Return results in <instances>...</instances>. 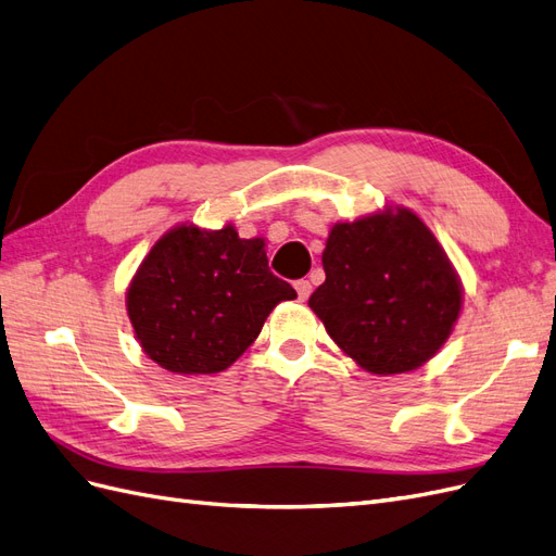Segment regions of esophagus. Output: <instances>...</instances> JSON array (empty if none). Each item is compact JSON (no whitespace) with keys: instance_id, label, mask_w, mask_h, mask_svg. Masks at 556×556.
<instances>
[{"instance_id":"obj_1","label":"esophagus","mask_w":556,"mask_h":556,"mask_svg":"<svg viewBox=\"0 0 556 556\" xmlns=\"http://www.w3.org/2000/svg\"><path fill=\"white\" fill-rule=\"evenodd\" d=\"M294 290H296V294H299V301H306V299L311 296V292H313V285H311L308 280L301 278V280L294 282Z\"/></svg>"}]
</instances>
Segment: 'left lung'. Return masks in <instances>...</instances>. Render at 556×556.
<instances>
[{
  "label": "left lung",
  "mask_w": 556,
  "mask_h": 556,
  "mask_svg": "<svg viewBox=\"0 0 556 556\" xmlns=\"http://www.w3.org/2000/svg\"><path fill=\"white\" fill-rule=\"evenodd\" d=\"M325 282L308 306L364 371H415L457 325L464 288L447 252L406 206L336 223L323 252Z\"/></svg>",
  "instance_id": "left-lung-1"
}]
</instances>
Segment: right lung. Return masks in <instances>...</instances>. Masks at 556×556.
Returning a JSON list of instances; mask_svg holds the SVG:
<instances>
[{
	"label": "right lung",
	"mask_w": 556,
	"mask_h": 556,
	"mask_svg": "<svg viewBox=\"0 0 556 556\" xmlns=\"http://www.w3.org/2000/svg\"><path fill=\"white\" fill-rule=\"evenodd\" d=\"M264 239L231 223L172 227L129 280L125 306L146 355L178 376L220 374L257 339L268 313L296 299L268 271Z\"/></svg>",
	"instance_id": "1"
}]
</instances>
